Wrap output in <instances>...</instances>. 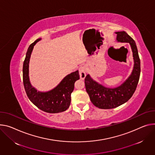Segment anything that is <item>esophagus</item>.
<instances>
[{
    "label": "esophagus",
    "mask_w": 155,
    "mask_h": 155,
    "mask_svg": "<svg viewBox=\"0 0 155 155\" xmlns=\"http://www.w3.org/2000/svg\"><path fill=\"white\" fill-rule=\"evenodd\" d=\"M86 70L87 68L86 67L84 66H81L79 68V74H80V77L81 80H83L86 77Z\"/></svg>",
    "instance_id": "34e87169"
}]
</instances>
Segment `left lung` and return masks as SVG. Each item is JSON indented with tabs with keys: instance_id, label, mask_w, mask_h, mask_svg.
I'll return each mask as SVG.
<instances>
[{
	"instance_id": "left-lung-1",
	"label": "left lung",
	"mask_w": 155,
	"mask_h": 155,
	"mask_svg": "<svg viewBox=\"0 0 155 155\" xmlns=\"http://www.w3.org/2000/svg\"><path fill=\"white\" fill-rule=\"evenodd\" d=\"M116 39L121 43H129L130 45L134 61L131 75L122 85L109 88L93 80L88 74L85 78V88L91 103L97 107L109 109L118 107L129 101L134 94L140 78V60L135 41L125 31L116 32Z\"/></svg>"
}]
</instances>
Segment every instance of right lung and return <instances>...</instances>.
I'll list each match as a JSON object with an SVG mask.
<instances>
[{
    "instance_id": "obj_1",
    "label": "right lung",
    "mask_w": 155,
    "mask_h": 155,
    "mask_svg": "<svg viewBox=\"0 0 155 155\" xmlns=\"http://www.w3.org/2000/svg\"><path fill=\"white\" fill-rule=\"evenodd\" d=\"M41 39H36L27 50L23 66V85L29 100L39 109L49 113H58L66 110L70 106L74 83L80 78L78 70L65 77L59 85L52 90L47 92L38 91L30 81L29 63L34 46Z\"/></svg>"
}]
</instances>
